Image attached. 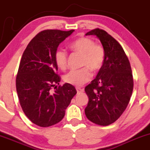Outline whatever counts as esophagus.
<instances>
[{"mask_svg": "<svg viewBox=\"0 0 150 150\" xmlns=\"http://www.w3.org/2000/svg\"><path fill=\"white\" fill-rule=\"evenodd\" d=\"M76 90H77V92H78V93H81V92L83 91V88H81L77 87L76 88Z\"/></svg>", "mask_w": 150, "mask_h": 150, "instance_id": "obj_1", "label": "esophagus"}]
</instances>
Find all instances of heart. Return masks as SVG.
<instances>
[{
	"mask_svg": "<svg viewBox=\"0 0 150 150\" xmlns=\"http://www.w3.org/2000/svg\"><path fill=\"white\" fill-rule=\"evenodd\" d=\"M69 47L75 52L82 54L81 66L79 69H72L64 76V82L75 86H81L88 82L92 77L91 69L98 71L103 66L105 51L101 45L94 43L92 39L81 37L70 43ZM54 59L57 67L65 69L67 66V53L62 48H58L54 54Z\"/></svg>",
	"mask_w": 150,
	"mask_h": 150,
	"instance_id": "1",
	"label": "heart"
}]
</instances>
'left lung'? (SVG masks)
I'll use <instances>...</instances> for the list:
<instances>
[{
  "mask_svg": "<svg viewBox=\"0 0 150 150\" xmlns=\"http://www.w3.org/2000/svg\"><path fill=\"white\" fill-rule=\"evenodd\" d=\"M86 35H96L105 51V59L96 78L85 88L88 102L85 114L99 125L115 122L128 106L134 88L129 60L120 43L106 31L96 28Z\"/></svg>",
  "mask_w": 150,
  "mask_h": 150,
  "instance_id": "left-lung-1",
  "label": "left lung"
}]
</instances>
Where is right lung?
<instances>
[{"label": "right lung", "instance_id": "1", "mask_svg": "<svg viewBox=\"0 0 150 150\" xmlns=\"http://www.w3.org/2000/svg\"><path fill=\"white\" fill-rule=\"evenodd\" d=\"M75 30H46L29 43L22 54L16 78L18 98L22 110L30 121L48 127L61 121L65 110L77 93L72 85L59 84L54 54L59 45Z\"/></svg>", "mask_w": 150, "mask_h": 150}]
</instances>
